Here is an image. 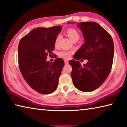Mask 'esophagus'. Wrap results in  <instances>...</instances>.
I'll return each mask as SVG.
<instances>
[{"mask_svg": "<svg viewBox=\"0 0 127 127\" xmlns=\"http://www.w3.org/2000/svg\"><path fill=\"white\" fill-rule=\"evenodd\" d=\"M64 63H65V64H68L69 63V62L66 61H65V62H64Z\"/></svg>", "mask_w": 127, "mask_h": 127, "instance_id": "obj_1", "label": "esophagus"}]
</instances>
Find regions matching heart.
<instances>
[{"mask_svg": "<svg viewBox=\"0 0 127 127\" xmlns=\"http://www.w3.org/2000/svg\"><path fill=\"white\" fill-rule=\"evenodd\" d=\"M66 34L69 37L70 39L73 41H76L79 39L80 37V33L79 31L77 29L74 28H69L66 31ZM61 38V35H58L55 40V45L57 46L59 44V40ZM73 53V51H69V50H62L59 51L58 53V55L60 57L62 58L68 59L70 58V56Z\"/></svg>", "mask_w": 127, "mask_h": 127, "instance_id": "1", "label": "heart"}]
</instances>
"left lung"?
Returning <instances> with one entry per match:
<instances>
[{
  "label": "left lung",
  "mask_w": 127,
  "mask_h": 127,
  "mask_svg": "<svg viewBox=\"0 0 127 127\" xmlns=\"http://www.w3.org/2000/svg\"><path fill=\"white\" fill-rule=\"evenodd\" d=\"M77 26L82 32L85 42L74 55V58L77 61L87 59L88 62L82 66L79 61H70L71 76L77 89L91 92L99 87L110 73L113 62L114 43L110 34L97 23L80 22Z\"/></svg>",
  "instance_id": "8db88e82"
}]
</instances>
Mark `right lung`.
Listing matches in <instances>:
<instances>
[{
    "mask_svg": "<svg viewBox=\"0 0 127 127\" xmlns=\"http://www.w3.org/2000/svg\"><path fill=\"white\" fill-rule=\"evenodd\" d=\"M62 26L37 27L21 38L18 45V65L23 78L40 94H49L57 89L64 62L57 58L46 61L54 50L55 40Z\"/></svg>",
    "mask_w": 127,
    "mask_h": 127,
    "instance_id": "add662e5",
    "label": "right lung"
}]
</instances>
